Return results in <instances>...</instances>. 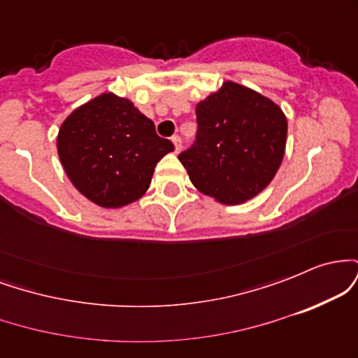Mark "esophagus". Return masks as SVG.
<instances>
[{"label": "esophagus", "mask_w": 358, "mask_h": 358, "mask_svg": "<svg viewBox=\"0 0 358 358\" xmlns=\"http://www.w3.org/2000/svg\"><path fill=\"white\" fill-rule=\"evenodd\" d=\"M171 143H173V145H175L176 153H180V150H182V138H180L178 134H175V136L171 138Z\"/></svg>", "instance_id": "obj_1"}]
</instances>
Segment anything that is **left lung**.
<instances>
[{
  "mask_svg": "<svg viewBox=\"0 0 358 358\" xmlns=\"http://www.w3.org/2000/svg\"><path fill=\"white\" fill-rule=\"evenodd\" d=\"M195 113L196 139L178 159L196 190L225 205L244 203L264 190L285 156L287 121L281 108L227 80Z\"/></svg>",
  "mask_w": 358,
  "mask_h": 358,
  "instance_id": "obj_1",
  "label": "left lung"
}]
</instances>
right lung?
Wrapping results in <instances>:
<instances>
[{
	"label": "right lung",
	"instance_id": "obj_1",
	"mask_svg": "<svg viewBox=\"0 0 358 358\" xmlns=\"http://www.w3.org/2000/svg\"><path fill=\"white\" fill-rule=\"evenodd\" d=\"M175 146L129 99L104 92L62 122L57 151L73 187L104 208L136 202Z\"/></svg>",
	"mask_w": 358,
	"mask_h": 358
}]
</instances>
